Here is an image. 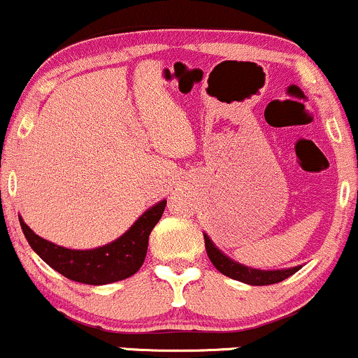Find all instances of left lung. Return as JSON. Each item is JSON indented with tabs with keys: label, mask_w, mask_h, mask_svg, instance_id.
I'll return each mask as SVG.
<instances>
[{
	"label": "left lung",
	"mask_w": 358,
	"mask_h": 358,
	"mask_svg": "<svg viewBox=\"0 0 358 358\" xmlns=\"http://www.w3.org/2000/svg\"><path fill=\"white\" fill-rule=\"evenodd\" d=\"M205 238V249H207V256L210 259V263L221 271L226 277L233 278V280L243 282V284L249 285H270V284H278V282L285 280L291 275H294L296 271L301 270V266L294 268H284V270H257V268L245 266L242 263H236L235 259H231L229 256H226L217 245H214V242L210 240V236L207 233H203Z\"/></svg>",
	"instance_id": "1"
}]
</instances>
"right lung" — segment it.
<instances>
[{"instance_id": "right-lung-1", "label": "right lung", "mask_w": 358, "mask_h": 358, "mask_svg": "<svg viewBox=\"0 0 358 358\" xmlns=\"http://www.w3.org/2000/svg\"><path fill=\"white\" fill-rule=\"evenodd\" d=\"M167 200L148 208L122 236L95 249H67L38 236L19 215L20 228L31 249L50 268L80 284L106 285L125 280L139 271L146 259L150 233L160 221Z\"/></svg>"}]
</instances>
